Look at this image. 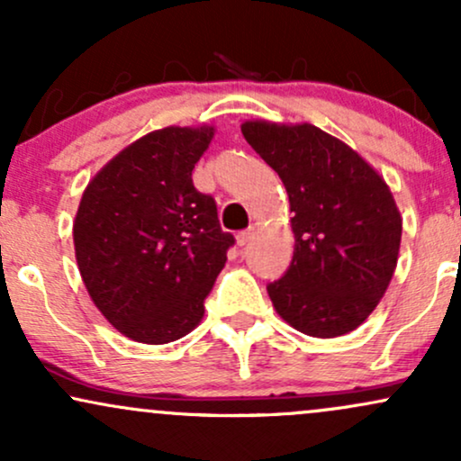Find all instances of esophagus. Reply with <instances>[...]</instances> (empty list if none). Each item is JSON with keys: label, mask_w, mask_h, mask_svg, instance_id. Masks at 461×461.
Returning a JSON list of instances; mask_svg holds the SVG:
<instances>
[{"label": "esophagus", "mask_w": 461, "mask_h": 461, "mask_svg": "<svg viewBox=\"0 0 461 461\" xmlns=\"http://www.w3.org/2000/svg\"><path fill=\"white\" fill-rule=\"evenodd\" d=\"M251 236H253V230H242V231H238V236H236L238 247H245L247 242L251 240Z\"/></svg>", "instance_id": "1"}]
</instances>
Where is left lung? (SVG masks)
<instances>
[{
    "mask_svg": "<svg viewBox=\"0 0 461 461\" xmlns=\"http://www.w3.org/2000/svg\"><path fill=\"white\" fill-rule=\"evenodd\" d=\"M242 134L282 177L294 212L293 262L267 285L275 310L314 338L353 331L377 308L399 258L393 193L351 147L314 125L247 121Z\"/></svg>",
    "mask_w": 461,
    "mask_h": 461,
    "instance_id": "left-lung-1",
    "label": "left lung"
}]
</instances>
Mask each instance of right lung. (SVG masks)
Masks as SVG:
<instances>
[{
    "label": "right lung",
    "mask_w": 461,
    "mask_h": 461,
    "mask_svg": "<svg viewBox=\"0 0 461 461\" xmlns=\"http://www.w3.org/2000/svg\"><path fill=\"white\" fill-rule=\"evenodd\" d=\"M212 128H164L131 142L84 190L73 242L84 285L114 330L145 345L186 336L234 236L193 168Z\"/></svg>",
    "instance_id": "1"
}]
</instances>
